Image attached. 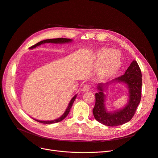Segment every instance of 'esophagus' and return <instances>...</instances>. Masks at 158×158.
Returning a JSON list of instances; mask_svg holds the SVG:
<instances>
[{"instance_id": "34e87169", "label": "esophagus", "mask_w": 158, "mask_h": 158, "mask_svg": "<svg viewBox=\"0 0 158 158\" xmlns=\"http://www.w3.org/2000/svg\"><path fill=\"white\" fill-rule=\"evenodd\" d=\"M89 89H90V86H89V85H88V84H85L84 86L82 87V92H88Z\"/></svg>"}]
</instances>
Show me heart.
Segmentation results:
<instances>
[{
  "label": "heart",
  "instance_id": "obj_1",
  "mask_svg": "<svg viewBox=\"0 0 158 158\" xmlns=\"http://www.w3.org/2000/svg\"><path fill=\"white\" fill-rule=\"evenodd\" d=\"M97 63L99 64L97 70L98 76L108 78L114 76L121 66V56L118 51L102 48L98 52Z\"/></svg>",
  "mask_w": 158,
  "mask_h": 158
}]
</instances>
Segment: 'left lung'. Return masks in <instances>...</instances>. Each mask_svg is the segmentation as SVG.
Returning a JSON list of instances; mask_svg holds the SVG:
<instances>
[{"label":"left lung","mask_w":158,"mask_h":158,"mask_svg":"<svg viewBox=\"0 0 158 158\" xmlns=\"http://www.w3.org/2000/svg\"><path fill=\"white\" fill-rule=\"evenodd\" d=\"M142 73L137 62L134 60L125 73L106 83H99L97 85L98 92L95 94V104L93 109L95 118L109 127H115L123 125L131 120L135 114L141 99ZM121 83L128 89V102L121 109L114 111H108L105 106L106 95L104 92L110 85Z\"/></svg>","instance_id":"obj_1"}]
</instances>
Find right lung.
<instances>
[{"label": "right lung", "mask_w": 158, "mask_h": 158, "mask_svg": "<svg viewBox=\"0 0 158 158\" xmlns=\"http://www.w3.org/2000/svg\"><path fill=\"white\" fill-rule=\"evenodd\" d=\"M72 41H73V40L66 39V38H56V39H49V40H43V41H41L39 43H37V44H36L35 45L31 47L30 49H32L36 48L37 46H40V45H41L42 44H47V43H51V44H69V43H70ZM76 97H77V94H76L71 99L70 102H69V103L68 105V107H67V108H66V109L65 110L64 113L58 118L55 119V120H52V121H41V120H37V119L33 118H32L33 119V120H35L37 122H40L41 123H44V124H52V123H58V122L63 121V119L65 118L66 117V116H67L69 114V113L70 112V110L72 107V106H73V104L74 102V100L76 99Z\"/></svg>", "instance_id": "1"}]
</instances>
